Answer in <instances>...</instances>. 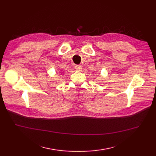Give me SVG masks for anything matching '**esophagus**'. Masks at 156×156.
<instances>
[{
    "label": "esophagus",
    "mask_w": 156,
    "mask_h": 156,
    "mask_svg": "<svg viewBox=\"0 0 156 156\" xmlns=\"http://www.w3.org/2000/svg\"><path fill=\"white\" fill-rule=\"evenodd\" d=\"M75 69L77 71H80L81 69H82V66H81L80 65H77L75 66Z\"/></svg>",
    "instance_id": "obj_1"
}]
</instances>
